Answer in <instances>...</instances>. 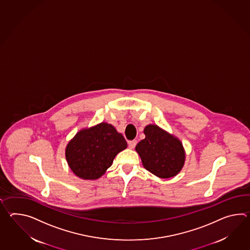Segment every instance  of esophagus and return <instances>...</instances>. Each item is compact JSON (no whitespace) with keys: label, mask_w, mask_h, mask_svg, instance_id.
Returning <instances> with one entry per match:
<instances>
[{"label":"esophagus","mask_w":250,"mask_h":250,"mask_svg":"<svg viewBox=\"0 0 250 250\" xmlns=\"http://www.w3.org/2000/svg\"><path fill=\"white\" fill-rule=\"evenodd\" d=\"M137 145V141L136 140H133V141H130L129 143H128V146H129V148L130 149H133L135 146Z\"/></svg>","instance_id":"1"}]
</instances>
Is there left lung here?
<instances>
[{
    "label": "left lung",
    "mask_w": 250,
    "mask_h": 250,
    "mask_svg": "<svg viewBox=\"0 0 250 250\" xmlns=\"http://www.w3.org/2000/svg\"><path fill=\"white\" fill-rule=\"evenodd\" d=\"M144 133L145 139L138 143L135 150L145 168L159 178L176 176L185 161L181 142L154 125H147Z\"/></svg>",
    "instance_id": "8db88e82"
}]
</instances>
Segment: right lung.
Here are the masks:
<instances>
[{
    "label": "right lung",
    "mask_w": 250,
    "mask_h": 250,
    "mask_svg": "<svg viewBox=\"0 0 250 250\" xmlns=\"http://www.w3.org/2000/svg\"><path fill=\"white\" fill-rule=\"evenodd\" d=\"M126 141L112 125L101 123L80 131L67 145L65 156L73 173L83 179H97L111 166Z\"/></svg>",
    "instance_id": "right-lung-1"
}]
</instances>
